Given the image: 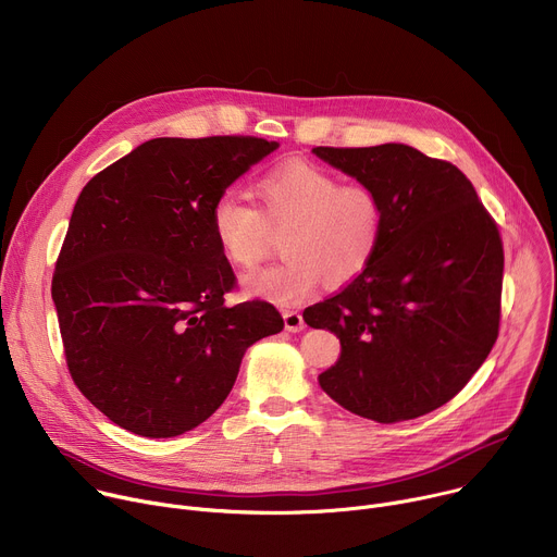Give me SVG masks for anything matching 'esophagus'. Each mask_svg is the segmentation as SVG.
Wrapping results in <instances>:
<instances>
[{
    "label": "esophagus",
    "instance_id": "esophagus-1",
    "mask_svg": "<svg viewBox=\"0 0 557 557\" xmlns=\"http://www.w3.org/2000/svg\"><path fill=\"white\" fill-rule=\"evenodd\" d=\"M284 329L288 333H299L304 329V317L297 310H284Z\"/></svg>",
    "mask_w": 557,
    "mask_h": 557
}]
</instances>
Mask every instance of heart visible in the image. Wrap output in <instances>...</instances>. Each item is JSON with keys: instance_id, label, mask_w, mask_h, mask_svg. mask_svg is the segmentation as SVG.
Here are the masks:
<instances>
[{"instance_id": "1", "label": "heart", "mask_w": 557, "mask_h": 557, "mask_svg": "<svg viewBox=\"0 0 557 557\" xmlns=\"http://www.w3.org/2000/svg\"><path fill=\"white\" fill-rule=\"evenodd\" d=\"M260 209L235 191H222L209 226L222 258L240 271L269 253L273 233L284 231V258L247 277L245 293L275 304H297L322 284L355 282L379 251L385 209L374 189L344 181L308 163H286L258 183Z\"/></svg>"}]
</instances>
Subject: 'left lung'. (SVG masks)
Listing matches in <instances>:
<instances>
[{
	"mask_svg": "<svg viewBox=\"0 0 557 557\" xmlns=\"http://www.w3.org/2000/svg\"><path fill=\"white\" fill-rule=\"evenodd\" d=\"M376 191L385 228L368 269L304 310L339 337L322 389L376 423L423 417L467 385L498 337L503 240L473 185L451 163L404 143L314 147Z\"/></svg>",
	"mask_w": 557,
	"mask_h": 557,
	"instance_id": "obj_1",
	"label": "left lung"
}]
</instances>
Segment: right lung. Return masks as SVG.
Returning a JSON list of instances; mask_svg holds the SVG:
<instances>
[{
  "label": "right lung",
  "mask_w": 557,
  "mask_h": 557,
  "mask_svg": "<svg viewBox=\"0 0 557 557\" xmlns=\"http://www.w3.org/2000/svg\"><path fill=\"white\" fill-rule=\"evenodd\" d=\"M280 143L151 138L78 196L52 275L67 370L119 428L172 438L228 396L249 346L284 329L235 286L209 226L213 200Z\"/></svg>",
  "instance_id": "add662e5"
}]
</instances>
